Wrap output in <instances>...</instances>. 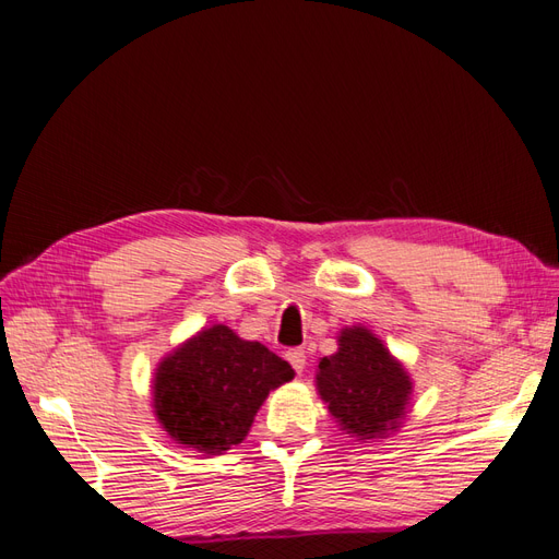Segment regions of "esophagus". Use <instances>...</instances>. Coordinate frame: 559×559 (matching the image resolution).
Instances as JSON below:
<instances>
[{
  "label": "esophagus",
  "instance_id": "34e87169",
  "mask_svg": "<svg viewBox=\"0 0 559 559\" xmlns=\"http://www.w3.org/2000/svg\"><path fill=\"white\" fill-rule=\"evenodd\" d=\"M286 359H289V364L294 366L296 373H302V370H306L308 357H306V349H302V347H296V349L286 352Z\"/></svg>",
  "mask_w": 559,
  "mask_h": 559
}]
</instances>
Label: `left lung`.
<instances>
[{"label":"left lung","instance_id":"1","mask_svg":"<svg viewBox=\"0 0 559 559\" xmlns=\"http://www.w3.org/2000/svg\"><path fill=\"white\" fill-rule=\"evenodd\" d=\"M333 357L319 361L317 389L329 413L347 433L376 438L396 429L411 396V380L378 337L361 329H345Z\"/></svg>","mask_w":559,"mask_h":559}]
</instances>
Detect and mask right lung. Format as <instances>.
Listing matches in <instances>:
<instances>
[{
	"instance_id": "1",
	"label": "right lung",
	"mask_w": 559,
	"mask_h": 559,
	"mask_svg": "<svg viewBox=\"0 0 559 559\" xmlns=\"http://www.w3.org/2000/svg\"><path fill=\"white\" fill-rule=\"evenodd\" d=\"M292 366L228 326H212L167 357L154 380V408L181 445L222 454L245 441L253 415Z\"/></svg>"
}]
</instances>
